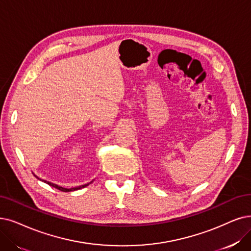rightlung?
Returning <instances> with one entry per match:
<instances>
[{"label": "right lung", "mask_w": 251, "mask_h": 251, "mask_svg": "<svg viewBox=\"0 0 251 251\" xmlns=\"http://www.w3.org/2000/svg\"><path fill=\"white\" fill-rule=\"evenodd\" d=\"M35 175V174H34ZM36 176V175H35ZM37 177V176H36ZM38 178V177H37ZM39 179V178H38ZM41 180V179H40ZM42 181H44L45 183H47V184H49L50 186H53V187H55V188H57V189H59V190H62V192H74V190H78V189H80V188H83V187H85V186H87L89 183H92V182H89V183H87V184H84V185H81V186H77V187H72V188H66V187H63V186H59V185H57V184H55V183H51V182H49V181H46V180H42Z\"/></svg>", "instance_id": "1"}]
</instances>
